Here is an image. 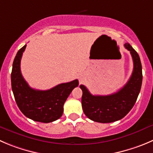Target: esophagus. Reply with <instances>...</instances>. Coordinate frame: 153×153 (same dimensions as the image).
Returning <instances> with one entry per match:
<instances>
[{
	"label": "esophagus",
	"instance_id": "34e87169",
	"mask_svg": "<svg viewBox=\"0 0 153 153\" xmlns=\"http://www.w3.org/2000/svg\"><path fill=\"white\" fill-rule=\"evenodd\" d=\"M80 79H81V80H82V79H81V78H80Z\"/></svg>",
	"mask_w": 153,
	"mask_h": 153
}]
</instances>
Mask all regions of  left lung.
<instances>
[{
  "label": "left lung",
  "instance_id": "obj_1",
  "mask_svg": "<svg viewBox=\"0 0 153 153\" xmlns=\"http://www.w3.org/2000/svg\"><path fill=\"white\" fill-rule=\"evenodd\" d=\"M125 47L130 51L134 69L129 80L121 89L108 95H93L85 85H79L82 91V110L92 121L101 123L118 121L129 113L136 102L142 85V66L139 55L132 46L126 43Z\"/></svg>",
  "mask_w": 153,
  "mask_h": 153
}]
</instances>
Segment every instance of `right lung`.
<instances>
[{
    "label": "right lung",
    "mask_w": 153,
    "mask_h": 153,
    "mask_svg": "<svg viewBox=\"0 0 153 153\" xmlns=\"http://www.w3.org/2000/svg\"><path fill=\"white\" fill-rule=\"evenodd\" d=\"M25 48V45L18 51L13 64L11 85L16 102L26 117L40 123H52L62 116L64 104L72 90L78 86L79 82L75 79L45 91L30 88L20 70L21 59Z\"/></svg>",
    "instance_id": "1"
}]
</instances>
